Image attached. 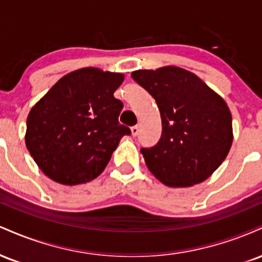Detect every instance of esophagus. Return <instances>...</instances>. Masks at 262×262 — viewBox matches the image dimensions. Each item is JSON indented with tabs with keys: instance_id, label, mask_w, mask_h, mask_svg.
<instances>
[{
	"instance_id": "obj_1",
	"label": "esophagus",
	"mask_w": 262,
	"mask_h": 262,
	"mask_svg": "<svg viewBox=\"0 0 262 262\" xmlns=\"http://www.w3.org/2000/svg\"><path fill=\"white\" fill-rule=\"evenodd\" d=\"M130 130H132V135H133V137H137L138 133H139V127H138V125H134V127L130 128Z\"/></svg>"
}]
</instances>
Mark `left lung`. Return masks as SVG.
<instances>
[{"mask_svg":"<svg viewBox=\"0 0 262 262\" xmlns=\"http://www.w3.org/2000/svg\"><path fill=\"white\" fill-rule=\"evenodd\" d=\"M132 77L155 98L161 116L160 140L140 149L150 172L169 187L208 179L233 143L225 101L197 75L177 66L137 70Z\"/></svg>","mask_w":262,"mask_h":262,"instance_id":"obj_1","label":"left lung"}]
</instances>
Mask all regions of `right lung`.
<instances>
[{
  "instance_id": "obj_1",
  "label": "right lung",
  "mask_w": 262,
  "mask_h": 262,
  "mask_svg": "<svg viewBox=\"0 0 262 262\" xmlns=\"http://www.w3.org/2000/svg\"><path fill=\"white\" fill-rule=\"evenodd\" d=\"M124 75L83 68L65 75L27 118L26 145L43 172L62 185L92 181L106 169L123 135V103L113 93Z\"/></svg>"
}]
</instances>
